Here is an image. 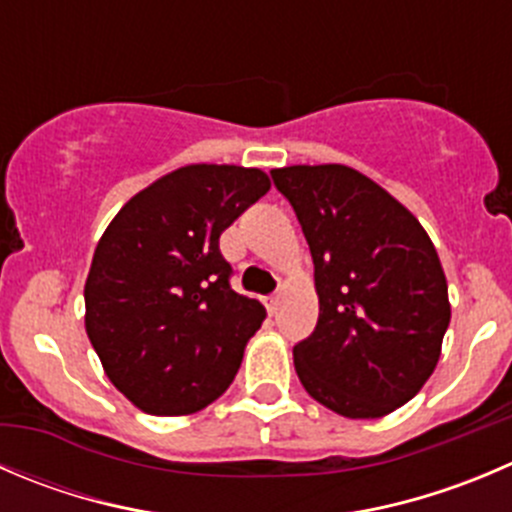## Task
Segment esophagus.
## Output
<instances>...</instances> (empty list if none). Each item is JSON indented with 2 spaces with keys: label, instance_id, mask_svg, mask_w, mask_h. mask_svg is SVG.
Masks as SVG:
<instances>
[{
  "label": "esophagus",
  "instance_id": "esophagus-1",
  "mask_svg": "<svg viewBox=\"0 0 512 512\" xmlns=\"http://www.w3.org/2000/svg\"><path fill=\"white\" fill-rule=\"evenodd\" d=\"M265 305H267V310H270L272 315H275V312H277V305H280V295H270V297H265Z\"/></svg>",
  "mask_w": 512,
  "mask_h": 512
}]
</instances>
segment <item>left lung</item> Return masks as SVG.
I'll list each match as a JSON object with an SVG mask.
<instances>
[{
	"label": "left lung",
	"mask_w": 512,
	"mask_h": 512,
	"mask_svg": "<svg viewBox=\"0 0 512 512\" xmlns=\"http://www.w3.org/2000/svg\"><path fill=\"white\" fill-rule=\"evenodd\" d=\"M310 245L320 317L292 357L332 413L382 418L420 393L450 325L448 280L413 212L345 165L272 170Z\"/></svg>",
	"instance_id": "1"
}]
</instances>
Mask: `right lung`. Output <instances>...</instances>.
Returning <instances> with one entry per match:
<instances>
[{
    "mask_svg": "<svg viewBox=\"0 0 512 512\" xmlns=\"http://www.w3.org/2000/svg\"><path fill=\"white\" fill-rule=\"evenodd\" d=\"M270 190L257 167L187 165L114 215L84 282V327L114 388L150 415H190L240 370L265 307L230 287L220 235Z\"/></svg>",
    "mask_w": 512,
    "mask_h": 512,
    "instance_id": "right-lung-1",
    "label": "right lung"
}]
</instances>
